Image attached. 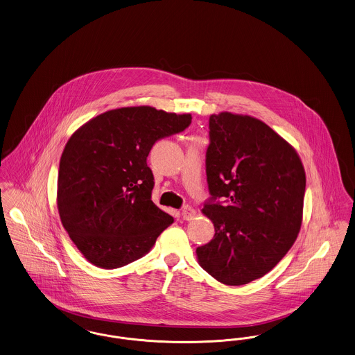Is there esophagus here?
<instances>
[{
	"instance_id": "34e87169",
	"label": "esophagus",
	"mask_w": 355,
	"mask_h": 355,
	"mask_svg": "<svg viewBox=\"0 0 355 355\" xmlns=\"http://www.w3.org/2000/svg\"><path fill=\"white\" fill-rule=\"evenodd\" d=\"M196 215V211L192 208V207H189V205H184L183 207V209H182V216L184 220H192L193 217Z\"/></svg>"
}]
</instances>
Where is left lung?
Returning <instances> with one entry per match:
<instances>
[{
  "mask_svg": "<svg viewBox=\"0 0 355 355\" xmlns=\"http://www.w3.org/2000/svg\"><path fill=\"white\" fill-rule=\"evenodd\" d=\"M205 171L211 198L202 214L215 236L196 249L201 268L236 286L265 276L301 230L306 176L300 156L261 121L220 112L209 116Z\"/></svg>",
  "mask_w": 355,
  "mask_h": 355,
  "instance_id": "obj_1",
  "label": "left lung"
}]
</instances>
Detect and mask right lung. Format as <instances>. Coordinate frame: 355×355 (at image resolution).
<instances>
[{"label":"right lung","instance_id":"obj_1","mask_svg":"<svg viewBox=\"0 0 355 355\" xmlns=\"http://www.w3.org/2000/svg\"><path fill=\"white\" fill-rule=\"evenodd\" d=\"M191 114L150 106L110 110L79 127L62 153L57 204L62 225L87 261L115 269L143 257L173 217L151 200L147 156L182 132Z\"/></svg>","mask_w":355,"mask_h":355}]
</instances>
